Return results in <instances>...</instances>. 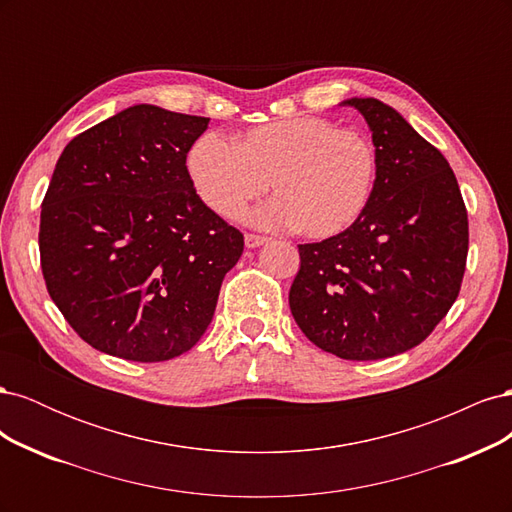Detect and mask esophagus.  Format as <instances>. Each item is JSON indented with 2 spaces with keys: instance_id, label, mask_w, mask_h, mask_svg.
<instances>
[{
  "instance_id": "obj_1",
  "label": "esophagus",
  "mask_w": 512,
  "mask_h": 512,
  "mask_svg": "<svg viewBox=\"0 0 512 512\" xmlns=\"http://www.w3.org/2000/svg\"><path fill=\"white\" fill-rule=\"evenodd\" d=\"M265 243H269V239H267V237H260V235H245V245L250 247V250H254V247L265 245Z\"/></svg>"
}]
</instances>
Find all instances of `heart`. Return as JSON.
Instances as JSON below:
<instances>
[{
	"mask_svg": "<svg viewBox=\"0 0 512 512\" xmlns=\"http://www.w3.org/2000/svg\"><path fill=\"white\" fill-rule=\"evenodd\" d=\"M376 168V149L363 132L322 117L260 123L232 145L207 132L188 153L192 183L211 211L239 218L269 181L275 198L256 209L252 220L299 228L309 239L335 237L359 220Z\"/></svg>",
	"mask_w": 512,
	"mask_h": 512,
	"instance_id": "b5f03b06",
	"label": "heart"
}]
</instances>
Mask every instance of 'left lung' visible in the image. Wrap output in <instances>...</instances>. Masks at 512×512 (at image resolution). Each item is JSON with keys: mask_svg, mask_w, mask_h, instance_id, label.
Returning <instances> with one entry per match:
<instances>
[{"mask_svg": "<svg viewBox=\"0 0 512 512\" xmlns=\"http://www.w3.org/2000/svg\"><path fill=\"white\" fill-rule=\"evenodd\" d=\"M339 104L367 121L374 190L350 228L299 245L288 301L309 342L346 361H378L421 344L455 303L468 213L446 158L393 106L376 98Z\"/></svg>", "mask_w": 512, "mask_h": 512, "instance_id": "8db88e82", "label": "left lung"}]
</instances>
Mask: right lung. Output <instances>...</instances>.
<instances>
[{"label":"right lung","mask_w":512,"mask_h":512,"mask_svg":"<svg viewBox=\"0 0 512 512\" xmlns=\"http://www.w3.org/2000/svg\"><path fill=\"white\" fill-rule=\"evenodd\" d=\"M207 117L134 104L61 151L40 213L53 303L81 339L126 361L188 352L213 320L243 235L194 190Z\"/></svg>","instance_id":"obj_1"}]
</instances>
